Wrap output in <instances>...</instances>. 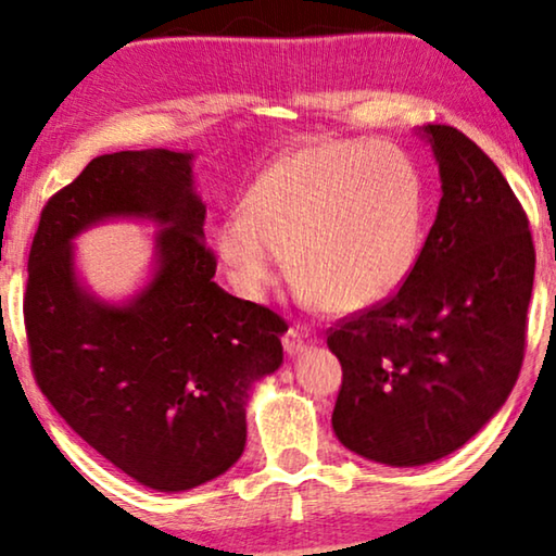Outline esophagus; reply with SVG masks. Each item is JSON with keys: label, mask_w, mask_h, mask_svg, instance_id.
<instances>
[{"label": "esophagus", "mask_w": 556, "mask_h": 556, "mask_svg": "<svg viewBox=\"0 0 556 556\" xmlns=\"http://www.w3.org/2000/svg\"><path fill=\"white\" fill-rule=\"evenodd\" d=\"M313 343H315L313 336H307V332L298 330V328H290L286 332V338H283V345L288 350V355H303L305 350L313 348Z\"/></svg>", "instance_id": "esophagus-1"}]
</instances>
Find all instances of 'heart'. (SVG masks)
I'll use <instances>...</instances> for the list:
<instances>
[{"instance_id":"1","label":"heart","mask_w":556,"mask_h":556,"mask_svg":"<svg viewBox=\"0 0 556 556\" xmlns=\"http://www.w3.org/2000/svg\"><path fill=\"white\" fill-rule=\"evenodd\" d=\"M425 228V178L403 149L318 141L273 159L213 243L245 298L258 301L278 283L288 253L305 305L361 313L413 276Z\"/></svg>"}]
</instances>
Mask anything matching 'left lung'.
<instances>
[{"label": "left lung", "mask_w": 556, "mask_h": 556, "mask_svg": "<svg viewBox=\"0 0 556 556\" xmlns=\"http://www.w3.org/2000/svg\"><path fill=\"white\" fill-rule=\"evenodd\" d=\"M417 134L442 184L420 261L388 303L328 336L343 365L336 438L388 467L438 463L500 413L522 367L534 283L529 220L502 170L452 126Z\"/></svg>", "instance_id": "8db88e82"}]
</instances>
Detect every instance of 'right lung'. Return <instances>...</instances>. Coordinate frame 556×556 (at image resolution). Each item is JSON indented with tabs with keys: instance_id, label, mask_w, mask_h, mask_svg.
<instances>
[{
	"instance_id": "add662e5",
	"label": "right lung",
	"mask_w": 556,
	"mask_h": 556,
	"mask_svg": "<svg viewBox=\"0 0 556 556\" xmlns=\"http://www.w3.org/2000/svg\"><path fill=\"white\" fill-rule=\"evenodd\" d=\"M193 159L168 149L93 159L41 211L24 295L41 392L99 455L159 492L193 490L238 463L245 403L283 363L288 330L213 280ZM111 219L160 226L150 276L124 302L99 299L75 266V238Z\"/></svg>"
}]
</instances>
